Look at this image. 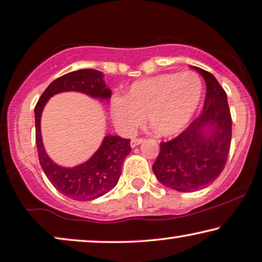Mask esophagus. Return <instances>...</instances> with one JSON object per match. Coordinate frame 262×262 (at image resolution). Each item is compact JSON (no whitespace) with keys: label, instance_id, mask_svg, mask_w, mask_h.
<instances>
[{"label":"esophagus","instance_id":"obj_1","mask_svg":"<svg viewBox=\"0 0 262 262\" xmlns=\"http://www.w3.org/2000/svg\"><path fill=\"white\" fill-rule=\"evenodd\" d=\"M144 139H141V138H135V139H132L130 141V146L132 147H135L138 146V145H140L141 143H143Z\"/></svg>","mask_w":262,"mask_h":262}]
</instances>
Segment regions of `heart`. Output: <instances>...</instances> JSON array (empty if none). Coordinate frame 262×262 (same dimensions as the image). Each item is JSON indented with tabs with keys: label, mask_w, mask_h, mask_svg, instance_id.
Returning a JSON list of instances; mask_svg holds the SVG:
<instances>
[{
	"label": "heart",
	"mask_w": 262,
	"mask_h": 262,
	"mask_svg": "<svg viewBox=\"0 0 262 262\" xmlns=\"http://www.w3.org/2000/svg\"><path fill=\"white\" fill-rule=\"evenodd\" d=\"M203 83L194 72L160 74L135 81L124 97H113L111 116L123 132H132L146 116L156 134L171 137L187 127L199 106Z\"/></svg>",
	"instance_id": "heart-1"
}]
</instances>
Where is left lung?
Returning a JSON list of instances; mask_svg holds the SVG:
<instances>
[{"instance_id": "1", "label": "left lung", "mask_w": 262, "mask_h": 262, "mask_svg": "<svg viewBox=\"0 0 262 262\" xmlns=\"http://www.w3.org/2000/svg\"><path fill=\"white\" fill-rule=\"evenodd\" d=\"M203 75L206 95L203 112L174 139L161 143L152 171L167 188L177 191L200 190L221 174L232 139V118L227 94L212 74Z\"/></svg>"}]
</instances>
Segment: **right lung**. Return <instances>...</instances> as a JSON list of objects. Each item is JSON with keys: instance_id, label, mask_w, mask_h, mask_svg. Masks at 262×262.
<instances>
[{"instance_id": "obj_1", "label": "right lung", "mask_w": 262, "mask_h": 262, "mask_svg": "<svg viewBox=\"0 0 262 262\" xmlns=\"http://www.w3.org/2000/svg\"><path fill=\"white\" fill-rule=\"evenodd\" d=\"M66 91H77L100 101L111 99L102 72L79 69L53 80L37 101L35 110V139L41 168L59 193L73 200L88 201L112 190L122 173V163L130 152V139L106 135L97 151L88 161L74 167H63L47 155L41 137V115L50 97Z\"/></svg>"}]
</instances>
